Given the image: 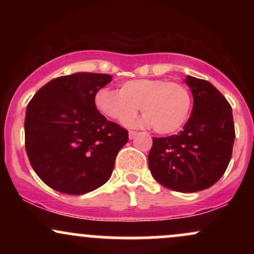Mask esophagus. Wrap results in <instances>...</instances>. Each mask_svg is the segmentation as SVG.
<instances>
[{
	"instance_id": "1",
	"label": "esophagus",
	"mask_w": 254,
	"mask_h": 254,
	"mask_svg": "<svg viewBox=\"0 0 254 254\" xmlns=\"http://www.w3.org/2000/svg\"><path fill=\"white\" fill-rule=\"evenodd\" d=\"M137 133H138V132H136V131H129V138L130 139L135 138V137L137 136Z\"/></svg>"
}]
</instances>
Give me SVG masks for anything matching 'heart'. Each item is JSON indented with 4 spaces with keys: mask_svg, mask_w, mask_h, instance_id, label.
<instances>
[{
    "mask_svg": "<svg viewBox=\"0 0 254 254\" xmlns=\"http://www.w3.org/2000/svg\"><path fill=\"white\" fill-rule=\"evenodd\" d=\"M95 106L103 115L117 122L127 121L141 106L145 113L139 119L129 121L131 127H150L167 135L180 130L188 122L192 109L189 89L179 82L162 78H137L125 81L121 89L103 87L95 93Z\"/></svg>",
    "mask_w": 254,
    "mask_h": 254,
    "instance_id": "b5f03b06",
    "label": "heart"
}]
</instances>
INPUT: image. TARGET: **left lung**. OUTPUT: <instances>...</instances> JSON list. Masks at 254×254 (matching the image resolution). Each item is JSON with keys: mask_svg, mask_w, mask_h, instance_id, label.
<instances>
[{"mask_svg": "<svg viewBox=\"0 0 254 254\" xmlns=\"http://www.w3.org/2000/svg\"><path fill=\"white\" fill-rule=\"evenodd\" d=\"M185 82L193 95L190 118L178 135L153 137L148 164L157 183L188 193L209 189L223 176L235 130L232 107L210 82L193 76Z\"/></svg>", "mask_w": 254, "mask_h": 254, "instance_id": "left-lung-1", "label": "left lung"}]
</instances>
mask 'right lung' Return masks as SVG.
I'll list each match as a JSON object with an SVG mask.
<instances>
[{"label":"right lung","mask_w":254,"mask_h":254,"mask_svg":"<svg viewBox=\"0 0 254 254\" xmlns=\"http://www.w3.org/2000/svg\"><path fill=\"white\" fill-rule=\"evenodd\" d=\"M111 81L107 74L75 72L51 80L28 103L26 153L37 176L54 190L83 194L110 179L129 139L124 127L95 106V93Z\"/></svg>","instance_id":"1"}]
</instances>
